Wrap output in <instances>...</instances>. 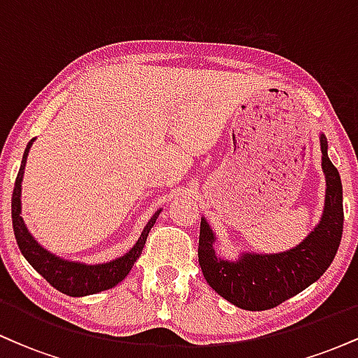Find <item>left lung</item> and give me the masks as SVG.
Listing matches in <instances>:
<instances>
[{
    "mask_svg": "<svg viewBox=\"0 0 358 358\" xmlns=\"http://www.w3.org/2000/svg\"><path fill=\"white\" fill-rule=\"evenodd\" d=\"M322 170L327 182L324 207L313 231L294 248L276 254L242 250L236 259L217 254V236L202 217L199 264L215 293L249 311L269 310L318 281L334 261L343 232V192L338 170L328 158V141L320 133Z\"/></svg>",
    "mask_w": 358,
    "mask_h": 358,
    "instance_id": "1",
    "label": "left lung"
}]
</instances>
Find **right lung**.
I'll use <instances>...</instances> for the list:
<instances>
[{
	"label": "right lung",
	"mask_w": 358,
	"mask_h": 358,
	"mask_svg": "<svg viewBox=\"0 0 358 358\" xmlns=\"http://www.w3.org/2000/svg\"><path fill=\"white\" fill-rule=\"evenodd\" d=\"M34 141L35 138L30 139V143L24 148L22 166H20L18 176H16L13 196H11V219H13L15 239L18 242V248L22 250L23 257L55 289L67 294V296L80 298L87 296V294H96L101 293V291L110 289V287L119 285L129 274L136 259L141 256L143 248L146 244L148 234H150L156 219L162 213V208L156 210L153 217L148 220V224L143 229L136 244L127 250L126 254H122L121 257H116L108 262H101V264H87V262L71 261V259L57 256V254L45 249L31 236V232L28 231L27 224H24L22 217V182L24 175V165H27L28 153H30V148L34 145Z\"/></svg>",
	"instance_id": "obj_1"
}]
</instances>
